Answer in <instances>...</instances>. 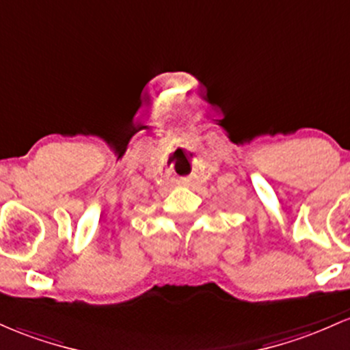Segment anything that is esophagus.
I'll list each match as a JSON object with an SVG mask.
<instances>
[{
    "label": "esophagus",
    "instance_id": "esophagus-1",
    "mask_svg": "<svg viewBox=\"0 0 350 350\" xmlns=\"http://www.w3.org/2000/svg\"><path fill=\"white\" fill-rule=\"evenodd\" d=\"M176 183H178V184H186V183H187V179H186V178H179L178 181H176Z\"/></svg>",
    "mask_w": 350,
    "mask_h": 350
}]
</instances>
